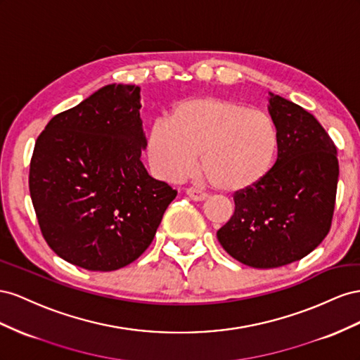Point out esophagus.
I'll return each mask as SVG.
<instances>
[{"mask_svg":"<svg viewBox=\"0 0 360 360\" xmlns=\"http://www.w3.org/2000/svg\"><path fill=\"white\" fill-rule=\"evenodd\" d=\"M186 193H187V196L191 200H194V202H202V200H205V199L208 198L207 193H203V191H200L198 188H187Z\"/></svg>","mask_w":360,"mask_h":360,"instance_id":"esophagus-1","label":"esophagus"}]
</instances>
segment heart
I'll use <instances>...</instances> for the list:
<instances>
[{"mask_svg": "<svg viewBox=\"0 0 360 360\" xmlns=\"http://www.w3.org/2000/svg\"><path fill=\"white\" fill-rule=\"evenodd\" d=\"M279 136L273 119L243 102L199 96L181 101L148 134L157 176L178 181L200 166L212 187L240 193L262 182L276 161Z\"/></svg>", "mask_w": 360, "mask_h": 360, "instance_id": "heart-1", "label": "heart"}]
</instances>
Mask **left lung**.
Here are the masks:
<instances>
[{
  "label": "left lung",
  "mask_w": 360,
  "mask_h": 360,
  "mask_svg": "<svg viewBox=\"0 0 360 360\" xmlns=\"http://www.w3.org/2000/svg\"><path fill=\"white\" fill-rule=\"evenodd\" d=\"M279 148L258 186L235 193L231 220L217 231L223 249L255 269L309 255L330 231L340 164L336 146L309 111L270 91Z\"/></svg>",
  "instance_id": "1"
}]
</instances>
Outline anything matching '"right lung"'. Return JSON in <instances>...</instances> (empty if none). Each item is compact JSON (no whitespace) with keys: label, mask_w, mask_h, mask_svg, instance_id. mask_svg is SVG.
Listing matches in <instances>:
<instances>
[{"label":"right lung","mask_w":360,"mask_h":360,"mask_svg":"<svg viewBox=\"0 0 360 360\" xmlns=\"http://www.w3.org/2000/svg\"><path fill=\"white\" fill-rule=\"evenodd\" d=\"M140 99L137 86L108 84L54 116L36 140L28 184L40 231L81 269L136 261L178 194L140 160L148 145Z\"/></svg>","instance_id":"1"}]
</instances>
